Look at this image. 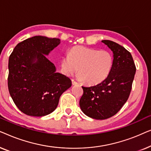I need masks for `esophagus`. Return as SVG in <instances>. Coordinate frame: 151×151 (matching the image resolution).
<instances>
[{
	"mask_svg": "<svg viewBox=\"0 0 151 151\" xmlns=\"http://www.w3.org/2000/svg\"><path fill=\"white\" fill-rule=\"evenodd\" d=\"M72 84H73V85H76V84H78V83L75 80H72Z\"/></svg>",
	"mask_w": 151,
	"mask_h": 151,
	"instance_id": "obj_1",
	"label": "esophagus"
}]
</instances>
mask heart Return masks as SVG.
Instances as JSON below:
<instances>
[{
	"label": "heart",
	"instance_id": "obj_1",
	"mask_svg": "<svg viewBox=\"0 0 151 151\" xmlns=\"http://www.w3.org/2000/svg\"><path fill=\"white\" fill-rule=\"evenodd\" d=\"M113 65V55L109 51L78 47L64 55L61 69L64 74L71 76L79 68L78 78L80 80L96 84L108 77Z\"/></svg>",
	"mask_w": 151,
	"mask_h": 151
}]
</instances>
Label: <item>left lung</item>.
I'll list each match as a JSON object with an SVG mask.
<instances>
[{"mask_svg":"<svg viewBox=\"0 0 151 151\" xmlns=\"http://www.w3.org/2000/svg\"><path fill=\"white\" fill-rule=\"evenodd\" d=\"M113 53V65L108 77L100 83L82 86L83 95L80 106L91 118L105 119L122 109L130 96L136 67L131 53L113 41L104 40Z\"/></svg>","mask_w":151,"mask_h":151,"instance_id":"1","label":"left lung"}]
</instances>
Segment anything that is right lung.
Masks as SVG:
<instances>
[{"label":"right lung","mask_w":151,"mask_h":151,"mask_svg":"<svg viewBox=\"0 0 151 151\" xmlns=\"http://www.w3.org/2000/svg\"><path fill=\"white\" fill-rule=\"evenodd\" d=\"M60 39L36 36L19 42L9 55L8 89L24 114L42 117L57 108L60 97L71 86L69 78L55 72L47 55Z\"/></svg>","instance_id":"obj_1"}]
</instances>
